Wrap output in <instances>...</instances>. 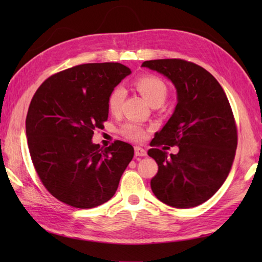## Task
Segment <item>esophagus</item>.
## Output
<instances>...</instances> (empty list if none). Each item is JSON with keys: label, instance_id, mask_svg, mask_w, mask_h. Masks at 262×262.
Instances as JSON below:
<instances>
[{"label": "esophagus", "instance_id": "34e87169", "mask_svg": "<svg viewBox=\"0 0 262 262\" xmlns=\"http://www.w3.org/2000/svg\"><path fill=\"white\" fill-rule=\"evenodd\" d=\"M135 155L136 157H145L146 151L141 146H135Z\"/></svg>", "mask_w": 262, "mask_h": 262}]
</instances>
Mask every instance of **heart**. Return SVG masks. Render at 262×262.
<instances>
[{
  "mask_svg": "<svg viewBox=\"0 0 262 262\" xmlns=\"http://www.w3.org/2000/svg\"><path fill=\"white\" fill-rule=\"evenodd\" d=\"M135 85L137 88V90L143 94L144 98H145L152 105L162 104L165 101V99L168 97L169 93V89L168 85H166V83L157 75L145 74L138 76L135 80ZM125 96L126 91L121 85H117L110 91L107 99V104L110 113H119L122 102H124L125 100ZM148 132L149 128L134 121H128L120 128V134L126 137L127 140L134 142L145 141L147 138Z\"/></svg>",
  "mask_w": 262,
  "mask_h": 262,
  "instance_id": "b5f03b06",
  "label": "heart"
}]
</instances>
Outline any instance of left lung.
Masks as SVG:
<instances>
[{
    "label": "left lung",
    "mask_w": 262,
    "mask_h": 262,
    "mask_svg": "<svg viewBox=\"0 0 262 262\" xmlns=\"http://www.w3.org/2000/svg\"><path fill=\"white\" fill-rule=\"evenodd\" d=\"M142 66L165 75L178 93L174 113L152 146H179V152L148 149L159 165L152 191L171 207H196L219 190L234 161L237 129L230 102L215 77L197 64L169 58Z\"/></svg>",
    "instance_id": "8db88e82"
}]
</instances>
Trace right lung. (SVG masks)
I'll return each instance as SVG.
<instances>
[{
    "mask_svg": "<svg viewBox=\"0 0 262 262\" xmlns=\"http://www.w3.org/2000/svg\"><path fill=\"white\" fill-rule=\"evenodd\" d=\"M132 73L120 63H89L49 76L33 94L26 119L31 161L51 194L75 208L114 196L134 157L130 144L92 143L108 119L110 91Z\"/></svg>",
    "mask_w": 262,
    "mask_h": 262,
    "instance_id": "obj_1",
    "label": "right lung"
}]
</instances>
